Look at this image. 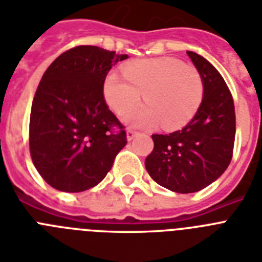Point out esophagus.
I'll return each instance as SVG.
<instances>
[{
	"mask_svg": "<svg viewBox=\"0 0 262 262\" xmlns=\"http://www.w3.org/2000/svg\"><path fill=\"white\" fill-rule=\"evenodd\" d=\"M137 135H138V132L133 130V129H127L126 130V137L129 141H132V140H133V138H135Z\"/></svg>",
	"mask_w": 262,
	"mask_h": 262,
	"instance_id": "esophagus-1",
	"label": "esophagus"
}]
</instances>
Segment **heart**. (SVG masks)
I'll list each match as a JSON object with an SVG mask.
<instances>
[{
	"label": "heart",
	"mask_w": 262,
	"mask_h": 262,
	"mask_svg": "<svg viewBox=\"0 0 262 262\" xmlns=\"http://www.w3.org/2000/svg\"><path fill=\"white\" fill-rule=\"evenodd\" d=\"M124 77L109 74L105 98L118 114L138 104L141 95L147 105L124 114L132 126L152 127L161 122L165 129L186 125L199 110L205 95L201 71L176 57L140 59L122 69Z\"/></svg>",
	"instance_id": "b5f03b06"
}]
</instances>
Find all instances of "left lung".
Instances as JSON below:
<instances>
[{
  "label": "left lung",
  "instance_id": "left-lung-1",
  "mask_svg": "<svg viewBox=\"0 0 262 262\" xmlns=\"http://www.w3.org/2000/svg\"><path fill=\"white\" fill-rule=\"evenodd\" d=\"M205 83L195 117L169 135H152L153 150L145 168L157 184L179 193L196 192L215 182L233 157L234 102L218 70L201 55L187 51Z\"/></svg>",
  "mask_w": 262,
  "mask_h": 262
}]
</instances>
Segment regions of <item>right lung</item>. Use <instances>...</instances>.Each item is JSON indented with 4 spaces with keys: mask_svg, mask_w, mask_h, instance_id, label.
Returning a JSON list of instances; mask_svg holds the SVG:
<instances>
[{
    "mask_svg": "<svg viewBox=\"0 0 262 262\" xmlns=\"http://www.w3.org/2000/svg\"><path fill=\"white\" fill-rule=\"evenodd\" d=\"M127 55L79 46L57 56L32 102L29 150L51 187L80 192L102 182L126 145L124 125L103 97L107 72Z\"/></svg>",
    "mask_w": 262,
    "mask_h": 262,
    "instance_id": "1",
    "label": "right lung"
}]
</instances>
